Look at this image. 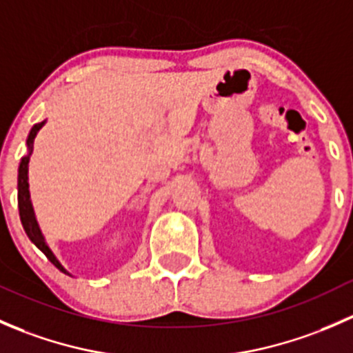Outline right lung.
<instances>
[{"label": "right lung", "mask_w": 353, "mask_h": 353, "mask_svg": "<svg viewBox=\"0 0 353 353\" xmlns=\"http://www.w3.org/2000/svg\"><path fill=\"white\" fill-rule=\"evenodd\" d=\"M46 124V121H41V123L34 124L30 130V133H28V138H27V150L28 154L22 157V160H20V167H19V210H20V220H22V225L25 229V232H27L28 239L32 241L35 245H37L39 249H41L42 252H44L46 256H48L49 261L52 263V265L56 266V268L61 270L63 273H66V275H70V273L66 272L65 266L61 265V263L58 261V258H56L54 254H52V251L49 249L48 243H46L44 236H42L41 232V227H39L37 223V219H35V213H34V206H32V201H30V191H28V160H30V154H32V148H34V140L35 137H37L39 130H41L42 126Z\"/></svg>", "instance_id": "add662e5"}]
</instances>
